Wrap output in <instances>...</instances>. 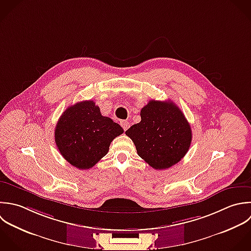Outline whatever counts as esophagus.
I'll return each mask as SVG.
<instances>
[{"label":"esophagus","mask_w":251,"mask_h":251,"mask_svg":"<svg viewBox=\"0 0 251 251\" xmlns=\"http://www.w3.org/2000/svg\"><path fill=\"white\" fill-rule=\"evenodd\" d=\"M120 125L122 126V128L124 129V131H126L129 127H130V123L128 122V121H126V120H123V121H121L120 122Z\"/></svg>","instance_id":"34e87169"}]
</instances>
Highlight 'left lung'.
Listing matches in <instances>:
<instances>
[{"mask_svg":"<svg viewBox=\"0 0 251 251\" xmlns=\"http://www.w3.org/2000/svg\"><path fill=\"white\" fill-rule=\"evenodd\" d=\"M125 134L139 156L156 170L178 163L188 152L193 137L188 120L173 101L154 100L142 108L141 122Z\"/></svg>","mask_w":251,"mask_h":251,"instance_id":"8db88e82","label":"left lung"}]
</instances>
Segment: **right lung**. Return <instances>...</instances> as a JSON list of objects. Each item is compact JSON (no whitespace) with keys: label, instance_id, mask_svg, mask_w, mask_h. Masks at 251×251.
<instances>
[{"label":"right lung","instance_id":"1","mask_svg":"<svg viewBox=\"0 0 251 251\" xmlns=\"http://www.w3.org/2000/svg\"><path fill=\"white\" fill-rule=\"evenodd\" d=\"M122 127L102 116L93 100L77 102L58 119L54 140L63 158L78 169H90L109 150L110 143L123 134Z\"/></svg>","mask_w":251,"mask_h":251}]
</instances>
